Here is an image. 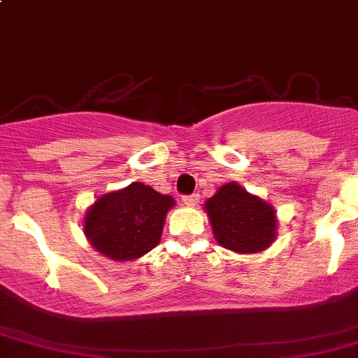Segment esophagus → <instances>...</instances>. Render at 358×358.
<instances>
[{
    "label": "esophagus",
    "mask_w": 358,
    "mask_h": 358,
    "mask_svg": "<svg viewBox=\"0 0 358 358\" xmlns=\"http://www.w3.org/2000/svg\"><path fill=\"white\" fill-rule=\"evenodd\" d=\"M199 200H200L199 193H192V195L182 196V202H185V206H188V207L196 206V203H199Z\"/></svg>",
    "instance_id": "34e87169"
}]
</instances>
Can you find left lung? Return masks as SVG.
Instances as JSON below:
<instances>
[{
    "mask_svg": "<svg viewBox=\"0 0 358 358\" xmlns=\"http://www.w3.org/2000/svg\"><path fill=\"white\" fill-rule=\"evenodd\" d=\"M214 239L236 253L264 251L274 243L278 220L271 203L248 193L237 182H227L206 202Z\"/></svg>",
    "mask_w": 358,
    "mask_h": 358,
    "instance_id": "left-lung-1",
    "label": "left lung"
}]
</instances>
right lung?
<instances>
[{
	"instance_id": "obj_1",
	"label": "right lung",
	"mask_w": 358,
	"mask_h": 358,
	"mask_svg": "<svg viewBox=\"0 0 358 358\" xmlns=\"http://www.w3.org/2000/svg\"><path fill=\"white\" fill-rule=\"evenodd\" d=\"M176 206L144 182L101 195L87 209L84 234L96 251L117 262L141 258L158 246L165 216Z\"/></svg>"
}]
</instances>
